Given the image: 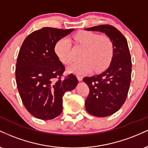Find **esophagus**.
I'll list each match as a JSON object with an SVG mask.
<instances>
[{"label":"esophagus","mask_w":148,"mask_h":148,"mask_svg":"<svg viewBox=\"0 0 148 148\" xmlns=\"http://www.w3.org/2000/svg\"><path fill=\"white\" fill-rule=\"evenodd\" d=\"M77 79H78V80H79V81H82L83 80V76H77Z\"/></svg>","instance_id":"1"}]
</instances>
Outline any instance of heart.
Listing matches in <instances>:
<instances>
[{"label": "heart", "instance_id": "1", "mask_svg": "<svg viewBox=\"0 0 148 148\" xmlns=\"http://www.w3.org/2000/svg\"><path fill=\"white\" fill-rule=\"evenodd\" d=\"M74 40L85 48L82 54L84 60L69 66V72L82 74L92 69L99 72L108 67L113 56V45L110 38L91 31H83L76 35ZM55 51L64 64H70L74 60L72 42L67 37H62L57 42Z\"/></svg>", "mask_w": 148, "mask_h": 148}]
</instances>
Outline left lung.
<instances>
[{"mask_svg":"<svg viewBox=\"0 0 148 148\" xmlns=\"http://www.w3.org/2000/svg\"><path fill=\"white\" fill-rule=\"evenodd\" d=\"M86 30L104 33L113 45L110 66L98 75L84 77L90 93L85 101L86 109L97 117H106L117 112L127 97L132 76V59L125 36L114 26L99 25Z\"/></svg>","mask_w":148,"mask_h":148,"instance_id":"1","label":"left lung"}]
</instances>
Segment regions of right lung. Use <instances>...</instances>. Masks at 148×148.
<instances>
[{
    "label": "right lung",
    "mask_w": 148,
    "mask_h": 148,
    "mask_svg": "<svg viewBox=\"0 0 148 148\" xmlns=\"http://www.w3.org/2000/svg\"><path fill=\"white\" fill-rule=\"evenodd\" d=\"M74 28L44 27L28 35L16 64V82L25 108L41 120L56 118L62 111V96L78 84L73 74L61 79L64 66L55 52L57 42Z\"/></svg>",
    "instance_id": "add662e5"
}]
</instances>
